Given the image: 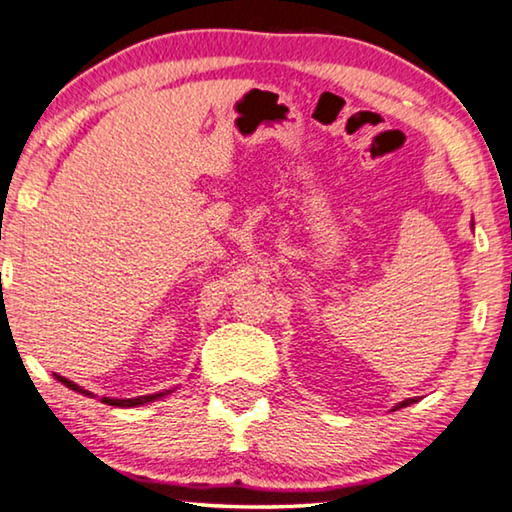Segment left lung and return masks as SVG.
<instances>
[{
    "instance_id": "obj_1",
    "label": "left lung",
    "mask_w": 512,
    "mask_h": 512,
    "mask_svg": "<svg viewBox=\"0 0 512 512\" xmlns=\"http://www.w3.org/2000/svg\"><path fill=\"white\" fill-rule=\"evenodd\" d=\"M414 403V398H407V400H403V403H398L396 407H393V410H400V407H407V405H412Z\"/></svg>"
}]
</instances>
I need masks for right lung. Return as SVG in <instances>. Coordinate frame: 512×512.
I'll list each match as a JSON object with an SVG mask.
<instances>
[{
    "label": "right lung",
    "mask_w": 512,
    "mask_h": 512,
    "mask_svg": "<svg viewBox=\"0 0 512 512\" xmlns=\"http://www.w3.org/2000/svg\"><path fill=\"white\" fill-rule=\"evenodd\" d=\"M54 377H57V380H59L61 384H66L68 389L80 391V393H84V396H93L91 391H84L82 387H77L75 382L66 380V377H61V375H54ZM167 393H171V391H160V393H151V396H139V398H102V403H105V405H114V407H137V405L153 403V400L162 398V396H167Z\"/></svg>",
    "instance_id": "1"
}]
</instances>
